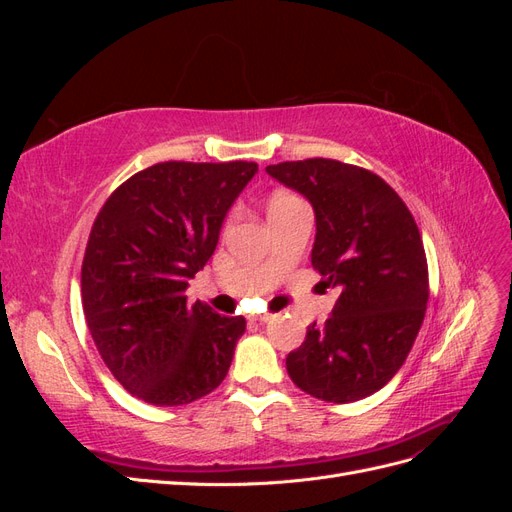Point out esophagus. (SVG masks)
Here are the masks:
<instances>
[{"label": "esophagus", "instance_id": "esophagus-1", "mask_svg": "<svg viewBox=\"0 0 512 512\" xmlns=\"http://www.w3.org/2000/svg\"><path fill=\"white\" fill-rule=\"evenodd\" d=\"M271 318H273L271 314H260V316H252L250 322H260V324H262V322H269Z\"/></svg>", "mask_w": 512, "mask_h": 512}]
</instances>
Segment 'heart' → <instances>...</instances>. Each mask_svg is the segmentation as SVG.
I'll list each match as a JSON object with an SVG mask.
<instances>
[{
    "label": "heart",
    "instance_id": "heart-1",
    "mask_svg": "<svg viewBox=\"0 0 512 512\" xmlns=\"http://www.w3.org/2000/svg\"><path fill=\"white\" fill-rule=\"evenodd\" d=\"M301 205H303V200H301L299 196L288 194V192H275V194L269 198V203H267L269 220H271V218H277V215H284V213H288L290 209L301 207Z\"/></svg>",
    "mask_w": 512,
    "mask_h": 512
}]
</instances>
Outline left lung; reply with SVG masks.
<instances>
[{"label":"left lung","instance_id":"obj_1","mask_svg":"<svg viewBox=\"0 0 512 512\" xmlns=\"http://www.w3.org/2000/svg\"><path fill=\"white\" fill-rule=\"evenodd\" d=\"M316 215L312 267L339 290L331 318L286 356L301 391L348 404L374 395L404 365L425 318L427 258L412 213L365 168L312 158L267 166Z\"/></svg>","mask_w":512,"mask_h":512}]
</instances>
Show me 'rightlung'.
Wrapping results in <instances>:
<instances>
[{"mask_svg": "<svg viewBox=\"0 0 512 512\" xmlns=\"http://www.w3.org/2000/svg\"><path fill=\"white\" fill-rule=\"evenodd\" d=\"M256 173L254 162L153 164L98 213L81 271L85 320L111 374L147 404H192L228 374L245 320L188 303L185 290Z\"/></svg>", "mask_w": 512, "mask_h": 512, "instance_id": "right-lung-1", "label": "right lung"}]
</instances>
